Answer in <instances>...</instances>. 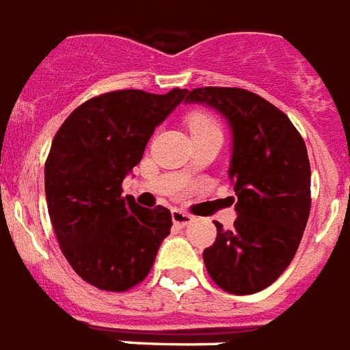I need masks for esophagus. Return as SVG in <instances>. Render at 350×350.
Returning a JSON list of instances; mask_svg holds the SVG:
<instances>
[{
  "label": "esophagus",
  "mask_w": 350,
  "mask_h": 350,
  "mask_svg": "<svg viewBox=\"0 0 350 350\" xmlns=\"http://www.w3.org/2000/svg\"><path fill=\"white\" fill-rule=\"evenodd\" d=\"M172 220L177 228H186L190 221H193V216H190L185 211H178V208H173L172 211Z\"/></svg>",
  "instance_id": "1"
}]
</instances>
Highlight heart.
I'll return each instance as SVG.
<instances>
[{
    "instance_id": "heart-1",
    "label": "heart",
    "mask_w": 350,
    "mask_h": 350,
    "mask_svg": "<svg viewBox=\"0 0 350 350\" xmlns=\"http://www.w3.org/2000/svg\"><path fill=\"white\" fill-rule=\"evenodd\" d=\"M188 129L192 136L198 134H221L220 121L208 111H193L188 117Z\"/></svg>"
}]
</instances>
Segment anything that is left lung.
I'll list each match as a JSON object with an SVG mask.
<instances>
[{"mask_svg":"<svg viewBox=\"0 0 350 350\" xmlns=\"http://www.w3.org/2000/svg\"><path fill=\"white\" fill-rule=\"evenodd\" d=\"M186 102L213 106L233 129L229 177L239 216L233 229L214 221L206 272L226 293L254 295L282 276L302 241L311 208L308 149L289 117L248 89L198 88Z\"/></svg>","mask_w":350,"mask_h":350,"instance_id":"obj_1","label":"left lung"}]
</instances>
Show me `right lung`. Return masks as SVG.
<instances>
[{
    "instance_id": "add662e5",
    "label": "right lung",
    "mask_w": 350,
    "mask_h": 350,
    "mask_svg": "<svg viewBox=\"0 0 350 350\" xmlns=\"http://www.w3.org/2000/svg\"><path fill=\"white\" fill-rule=\"evenodd\" d=\"M186 93L98 94L74 109L53 136L44 164L48 214L68 265L96 289L124 293L144 282L170 234V208H144L124 198L122 178Z\"/></svg>"
}]
</instances>
